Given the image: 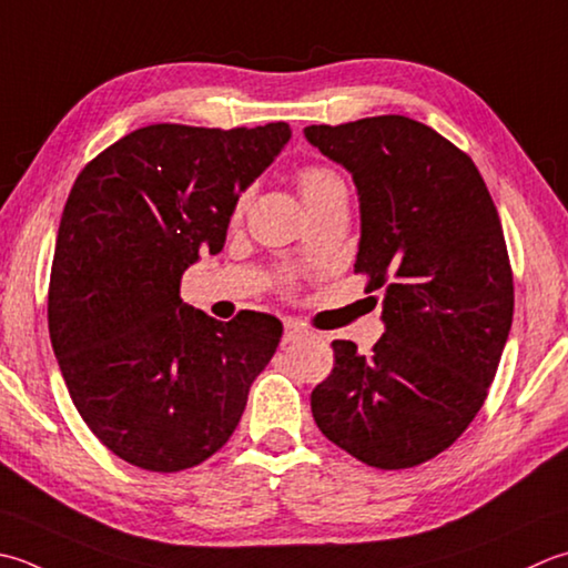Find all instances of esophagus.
Listing matches in <instances>:
<instances>
[{
	"mask_svg": "<svg viewBox=\"0 0 568 568\" xmlns=\"http://www.w3.org/2000/svg\"><path fill=\"white\" fill-rule=\"evenodd\" d=\"M305 327L300 325V322H295V320H285V325H283V342L287 344V342H295V339H300L305 335Z\"/></svg>",
	"mask_w": 568,
	"mask_h": 568,
	"instance_id": "1",
	"label": "esophagus"
}]
</instances>
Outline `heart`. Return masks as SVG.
Instances as JSON below:
<instances>
[{"label":"heart","mask_w":568,"mask_h":568,"mask_svg":"<svg viewBox=\"0 0 568 568\" xmlns=\"http://www.w3.org/2000/svg\"><path fill=\"white\" fill-rule=\"evenodd\" d=\"M297 186H300V194H303L305 206L325 202L329 196L347 194V186H344L342 176L337 172L327 170V166H305V170H300ZM243 202H246V199H241L236 211L243 209Z\"/></svg>","instance_id":"1"}]
</instances>
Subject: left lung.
I'll list each match as a JSON object with an SVG mask.
<instances>
[{"mask_svg":"<svg viewBox=\"0 0 568 568\" xmlns=\"http://www.w3.org/2000/svg\"><path fill=\"white\" fill-rule=\"evenodd\" d=\"M305 138L357 186L354 271L384 291L386 327L366 357L332 342L315 424L372 468H414L463 436L495 379L515 310L503 224L475 162L424 122L379 115Z\"/></svg>","mask_w":568,"mask_h":568,"instance_id":"left-lung-1","label":"left lung"}]
</instances>
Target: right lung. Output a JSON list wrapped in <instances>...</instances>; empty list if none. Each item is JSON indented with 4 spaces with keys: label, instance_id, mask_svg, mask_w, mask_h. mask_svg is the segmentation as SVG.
Returning a JSON list of instances; mask_svg holds the SVG:
<instances>
[{
    "label": "right lung",
    "instance_id": "obj_1",
    "mask_svg": "<svg viewBox=\"0 0 568 568\" xmlns=\"http://www.w3.org/2000/svg\"><path fill=\"white\" fill-rule=\"evenodd\" d=\"M263 128L148 125L83 166L63 206L49 335L78 414L118 458L176 473L236 430L281 320L219 322L182 303V273L224 248L241 192L291 140Z\"/></svg>",
    "mask_w": 568,
    "mask_h": 568
}]
</instances>
